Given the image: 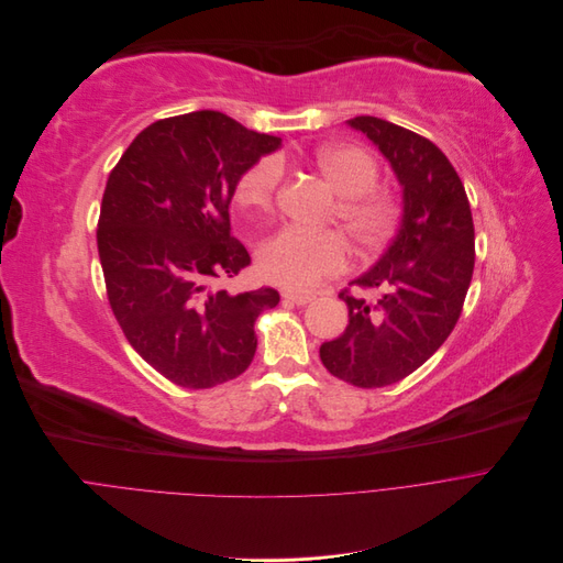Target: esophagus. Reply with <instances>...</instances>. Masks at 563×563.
<instances>
[{
	"instance_id": "34e87169",
	"label": "esophagus",
	"mask_w": 563,
	"mask_h": 563,
	"mask_svg": "<svg viewBox=\"0 0 563 563\" xmlns=\"http://www.w3.org/2000/svg\"><path fill=\"white\" fill-rule=\"evenodd\" d=\"M284 301H290V303H297V306H306L308 301H312V295H299V292H292V290H286L282 292Z\"/></svg>"
}]
</instances>
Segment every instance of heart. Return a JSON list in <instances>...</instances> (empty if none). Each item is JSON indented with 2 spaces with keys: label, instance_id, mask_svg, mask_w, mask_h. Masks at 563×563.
Here are the masks:
<instances>
[{
  "label": "heart",
  "instance_id": "1",
  "mask_svg": "<svg viewBox=\"0 0 563 563\" xmlns=\"http://www.w3.org/2000/svg\"><path fill=\"white\" fill-rule=\"evenodd\" d=\"M317 170L340 192L330 214L349 235L357 253L368 255L390 242L401 221V199L386 186H377L379 164L371 151L357 144H332L314 153ZM284 179V162L264 155L251 164L235 186L242 208L266 212L275 206ZM349 266V246L334 231L306 233L282 229L257 251V268L271 284L288 290H310Z\"/></svg>",
  "mask_w": 563,
  "mask_h": 563
}]
</instances>
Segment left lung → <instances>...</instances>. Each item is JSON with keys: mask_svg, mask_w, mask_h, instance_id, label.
<instances>
[{"mask_svg": "<svg viewBox=\"0 0 563 563\" xmlns=\"http://www.w3.org/2000/svg\"><path fill=\"white\" fill-rule=\"evenodd\" d=\"M351 126L373 140L404 186L399 231L379 262L351 286L382 290L377 301L340 292L349 325L319 357L330 375L357 388L401 382L453 332L475 268V223L464 184L426 137L379 118Z\"/></svg>", "mask_w": 563, "mask_h": 563, "instance_id": "1", "label": "left lung"}]
</instances>
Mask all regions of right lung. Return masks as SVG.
I'll return each mask as SVG.
<instances>
[{"label":"right lung","instance_id":"right-lung-1","mask_svg":"<svg viewBox=\"0 0 563 563\" xmlns=\"http://www.w3.org/2000/svg\"><path fill=\"white\" fill-rule=\"evenodd\" d=\"M279 144L197 110L144 129L108 175L97 221L108 303L140 357L181 388L240 377L257 317L279 303L273 288H217L251 264L231 235L238 179Z\"/></svg>","mask_w":563,"mask_h":563}]
</instances>
